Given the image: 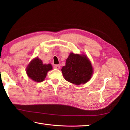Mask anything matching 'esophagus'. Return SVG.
Here are the masks:
<instances>
[{
  "instance_id": "obj_1",
  "label": "esophagus",
  "mask_w": 130,
  "mask_h": 130,
  "mask_svg": "<svg viewBox=\"0 0 130 130\" xmlns=\"http://www.w3.org/2000/svg\"><path fill=\"white\" fill-rule=\"evenodd\" d=\"M54 69H60V67L59 65H54Z\"/></svg>"
}]
</instances>
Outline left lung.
<instances>
[{
  "mask_svg": "<svg viewBox=\"0 0 130 130\" xmlns=\"http://www.w3.org/2000/svg\"><path fill=\"white\" fill-rule=\"evenodd\" d=\"M66 80L75 85L85 84L92 78L93 69L92 63L85 55L71 52L61 69Z\"/></svg>",
  "mask_w": 130,
  "mask_h": 130,
  "instance_id": "1",
  "label": "left lung"
}]
</instances>
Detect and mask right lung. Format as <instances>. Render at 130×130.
Masks as SVG:
<instances>
[{"label":"right lung","mask_w":130,"mask_h":130,"mask_svg":"<svg viewBox=\"0 0 130 130\" xmlns=\"http://www.w3.org/2000/svg\"><path fill=\"white\" fill-rule=\"evenodd\" d=\"M52 69L50 63L43 64L38 57L33 59L27 66L26 73L30 79L36 82H42L45 80L48 71Z\"/></svg>","instance_id":"1"}]
</instances>
